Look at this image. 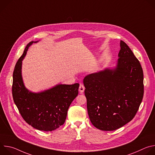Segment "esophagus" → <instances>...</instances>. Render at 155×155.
I'll use <instances>...</instances> for the list:
<instances>
[{
  "mask_svg": "<svg viewBox=\"0 0 155 155\" xmlns=\"http://www.w3.org/2000/svg\"><path fill=\"white\" fill-rule=\"evenodd\" d=\"M84 89H85L84 86L82 83H80V86H79V91L80 92V93H82L83 92H84Z\"/></svg>",
  "mask_w": 155,
  "mask_h": 155,
  "instance_id": "obj_1",
  "label": "esophagus"
}]
</instances>
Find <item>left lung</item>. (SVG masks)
Wrapping results in <instances>:
<instances>
[{
	"label": "left lung",
	"instance_id": "1",
	"mask_svg": "<svg viewBox=\"0 0 155 155\" xmlns=\"http://www.w3.org/2000/svg\"><path fill=\"white\" fill-rule=\"evenodd\" d=\"M117 67L86 76L83 83L91 123L102 130H116L134 118L142 102L143 73L139 61L120 41Z\"/></svg>",
	"mask_w": 155,
	"mask_h": 155
}]
</instances>
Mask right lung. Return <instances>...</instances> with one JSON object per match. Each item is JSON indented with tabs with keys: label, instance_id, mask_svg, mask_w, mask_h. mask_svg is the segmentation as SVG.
I'll return each mask as SVG.
<instances>
[{
	"label": "right lung",
	"instance_id": "obj_1",
	"mask_svg": "<svg viewBox=\"0 0 155 155\" xmlns=\"http://www.w3.org/2000/svg\"><path fill=\"white\" fill-rule=\"evenodd\" d=\"M33 43L32 41L28 44L15 65L13 74V98L21 117L28 124L38 130L52 131L64 123L69 107L78 94L79 84H58L38 93L29 91L22 79L21 65Z\"/></svg>",
	"mask_w": 155,
	"mask_h": 155
}]
</instances>
